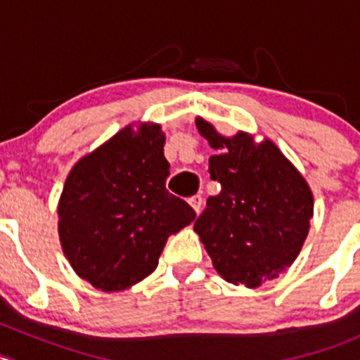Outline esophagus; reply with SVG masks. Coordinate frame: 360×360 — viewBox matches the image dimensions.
Returning <instances> with one entry per match:
<instances>
[{
	"label": "esophagus",
	"mask_w": 360,
	"mask_h": 360,
	"mask_svg": "<svg viewBox=\"0 0 360 360\" xmlns=\"http://www.w3.org/2000/svg\"><path fill=\"white\" fill-rule=\"evenodd\" d=\"M188 203H190V205L193 207V210H195V212H197V214L202 210V203H203V200H202L200 195H195V197H191L190 200H188Z\"/></svg>",
	"instance_id": "1"
}]
</instances>
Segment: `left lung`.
Instances as JSON below:
<instances>
[{"instance_id": "obj_1", "label": "left lung", "mask_w": 360, "mask_h": 360, "mask_svg": "<svg viewBox=\"0 0 360 360\" xmlns=\"http://www.w3.org/2000/svg\"><path fill=\"white\" fill-rule=\"evenodd\" d=\"M198 132L217 151L209 158L210 179L221 184L193 230L224 281L257 288L291 266L314 216L304 177L264 139L245 132L224 137L197 118Z\"/></svg>"}]
</instances>
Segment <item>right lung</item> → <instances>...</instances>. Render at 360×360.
<instances>
[{"mask_svg": "<svg viewBox=\"0 0 360 360\" xmlns=\"http://www.w3.org/2000/svg\"><path fill=\"white\" fill-rule=\"evenodd\" d=\"M163 144L157 123L129 125L69 172L57 209L60 244L94 288L123 291L146 278L167 238L197 216L167 191Z\"/></svg>", "mask_w": 360, "mask_h": 360, "instance_id": "right-lung-1", "label": "right lung"}]
</instances>
